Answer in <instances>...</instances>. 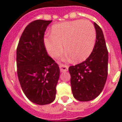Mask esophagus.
Segmentation results:
<instances>
[{
	"instance_id": "esophagus-1",
	"label": "esophagus",
	"mask_w": 122,
	"mask_h": 122,
	"mask_svg": "<svg viewBox=\"0 0 122 122\" xmlns=\"http://www.w3.org/2000/svg\"><path fill=\"white\" fill-rule=\"evenodd\" d=\"M59 67H60V71L62 72H67V71H68V67L67 65H63V64H60V65H59Z\"/></svg>"
}]
</instances>
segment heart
I'll return each instance as SVG.
<instances>
[{"label":"heart","mask_w":122,"mask_h":122,"mask_svg":"<svg viewBox=\"0 0 122 122\" xmlns=\"http://www.w3.org/2000/svg\"><path fill=\"white\" fill-rule=\"evenodd\" d=\"M95 40L96 31L93 24L87 20H76L53 26L51 36H46L44 43L50 57H58L63 51V45L67 52L63 60L73 58L75 62H82L91 54Z\"/></svg>","instance_id":"b5f03b06"}]
</instances>
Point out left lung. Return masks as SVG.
I'll list each match as a JSON object with an SVG mask.
<instances>
[{"label": "left lung", "mask_w": 122, "mask_h": 122, "mask_svg": "<svg viewBox=\"0 0 122 122\" xmlns=\"http://www.w3.org/2000/svg\"><path fill=\"white\" fill-rule=\"evenodd\" d=\"M96 42L90 56L68 68L73 95L81 102L90 101L103 90L108 75V54L102 30L94 23Z\"/></svg>", "instance_id": "left-lung-1"}]
</instances>
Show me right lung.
<instances>
[{
	"instance_id": "obj_1",
	"label": "right lung",
	"mask_w": 122,
	"mask_h": 122,
	"mask_svg": "<svg viewBox=\"0 0 122 122\" xmlns=\"http://www.w3.org/2000/svg\"><path fill=\"white\" fill-rule=\"evenodd\" d=\"M52 21L30 23L17 49V75L22 89L29 100L41 105L54 102L60 75L59 65L48 55L44 43L45 31Z\"/></svg>"
}]
</instances>
